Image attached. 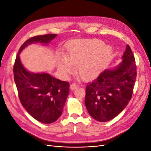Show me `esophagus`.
Here are the masks:
<instances>
[{"instance_id":"esophagus-1","label":"esophagus","mask_w":151,"mask_h":151,"mask_svg":"<svg viewBox=\"0 0 151 151\" xmlns=\"http://www.w3.org/2000/svg\"><path fill=\"white\" fill-rule=\"evenodd\" d=\"M79 86L78 84H76V83H72V84H71L70 86V89H71V90H74V89H76V88H79Z\"/></svg>"}]
</instances>
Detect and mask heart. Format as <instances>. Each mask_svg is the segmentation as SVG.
Returning a JSON list of instances; mask_svg holds the SVG:
<instances>
[{"instance_id": "obj_1", "label": "heart", "mask_w": 151, "mask_h": 151, "mask_svg": "<svg viewBox=\"0 0 151 151\" xmlns=\"http://www.w3.org/2000/svg\"><path fill=\"white\" fill-rule=\"evenodd\" d=\"M98 39H88L72 42L67 46L65 57L58 58V68L67 76L77 66V72L85 81L93 80L101 74L110 61L112 48L104 45Z\"/></svg>"}]
</instances>
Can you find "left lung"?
Listing matches in <instances>:
<instances>
[{"mask_svg":"<svg viewBox=\"0 0 151 151\" xmlns=\"http://www.w3.org/2000/svg\"><path fill=\"white\" fill-rule=\"evenodd\" d=\"M121 63L106 69L86 86L85 105L89 115L106 122L121 113L131 99L137 76L135 60L129 45Z\"/></svg>","mask_w":151,"mask_h":151,"instance_id":"obj_1","label":"left lung"}]
</instances>
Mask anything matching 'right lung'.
<instances>
[{
    "label": "right lung",
    "mask_w": 151,
    "mask_h": 151,
    "mask_svg": "<svg viewBox=\"0 0 151 151\" xmlns=\"http://www.w3.org/2000/svg\"><path fill=\"white\" fill-rule=\"evenodd\" d=\"M56 34L36 36L26 40L17 53L14 65V78L18 95L26 110L35 119L52 123L60 116L69 93V83L57 79L48 73H33L22 65L19 54L28 45L48 44Z\"/></svg>",
    "instance_id": "1"
}]
</instances>
